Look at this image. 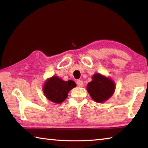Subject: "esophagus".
Listing matches in <instances>:
<instances>
[{"label": "esophagus", "mask_w": 148, "mask_h": 148, "mask_svg": "<svg viewBox=\"0 0 148 148\" xmlns=\"http://www.w3.org/2000/svg\"><path fill=\"white\" fill-rule=\"evenodd\" d=\"M76 84H77V86H79V87H83L84 82H83V81H82V80L78 79V80H77Z\"/></svg>", "instance_id": "obj_1"}]
</instances>
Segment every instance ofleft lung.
<instances>
[{
	"instance_id": "1",
	"label": "left lung",
	"mask_w": 148,
	"mask_h": 148,
	"mask_svg": "<svg viewBox=\"0 0 148 148\" xmlns=\"http://www.w3.org/2000/svg\"><path fill=\"white\" fill-rule=\"evenodd\" d=\"M87 91L97 102H103L108 99L115 91L114 82L100 74H95L91 82L87 84Z\"/></svg>"
}]
</instances>
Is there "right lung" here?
<instances>
[{
  "label": "right lung",
  "mask_w": 148,
  "mask_h": 148,
  "mask_svg": "<svg viewBox=\"0 0 148 148\" xmlns=\"http://www.w3.org/2000/svg\"><path fill=\"white\" fill-rule=\"evenodd\" d=\"M76 86V83L72 80L64 82L57 76H53L45 83L43 91L50 101L60 104L67 98L70 90Z\"/></svg>",
  "instance_id": "right-lung-1"
}]
</instances>
